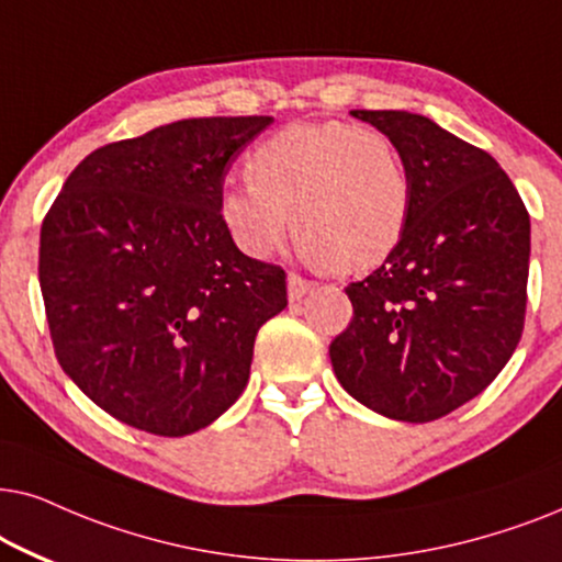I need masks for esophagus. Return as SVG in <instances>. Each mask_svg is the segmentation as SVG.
<instances>
[{
    "mask_svg": "<svg viewBox=\"0 0 562 562\" xmlns=\"http://www.w3.org/2000/svg\"><path fill=\"white\" fill-rule=\"evenodd\" d=\"M313 288L311 280H305V277H301L297 272H290L288 274V295L290 301H301L303 295H308Z\"/></svg>",
    "mask_w": 562,
    "mask_h": 562,
    "instance_id": "obj_1",
    "label": "esophagus"
}]
</instances>
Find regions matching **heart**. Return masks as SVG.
Here are the masks:
<instances>
[{"label": "heart", "instance_id": "heart-1", "mask_svg": "<svg viewBox=\"0 0 562 562\" xmlns=\"http://www.w3.org/2000/svg\"><path fill=\"white\" fill-rule=\"evenodd\" d=\"M246 179L221 198V218L249 257H267L293 228L305 251L344 272L391 257L411 213V177L398 146L344 120L293 123L254 148Z\"/></svg>", "mask_w": 562, "mask_h": 562}]
</instances>
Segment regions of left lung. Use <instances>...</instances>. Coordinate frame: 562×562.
I'll use <instances>...</instances> for the list:
<instances>
[{"mask_svg": "<svg viewBox=\"0 0 562 562\" xmlns=\"http://www.w3.org/2000/svg\"><path fill=\"white\" fill-rule=\"evenodd\" d=\"M398 146L411 177L395 251L347 295L328 347L344 391L395 422L442 418L488 387L525 331L529 213L483 148L406 110H351Z\"/></svg>", "mask_w": 562, "mask_h": 562, "instance_id": "left-lung-1", "label": "left lung"}]
</instances>
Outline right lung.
Masks as SVG:
<instances>
[{"instance_id": "obj_1", "label": "right lung", "mask_w": 562, "mask_h": 562, "mask_svg": "<svg viewBox=\"0 0 562 562\" xmlns=\"http://www.w3.org/2000/svg\"><path fill=\"white\" fill-rule=\"evenodd\" d=\"M269 123L190 117L97 148L43 218L37 277L56 359L117 422L184 437L249 383L288 274L238 251L221 198L231 161Z\"/></svg>"}]
</instances>
